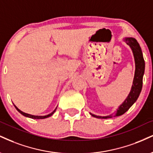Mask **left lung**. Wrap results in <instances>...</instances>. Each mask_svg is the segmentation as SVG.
Masks as SVG:
<instances>
[{"label": "left lung", "mask_w": 153, "mask_h": 153, "mask_svg": "<svg viewBox=\"0 0 153 153\" xmlns=\"http://www.w3.org/2000/svg\"><path fill=\"white\" fill-rule=\"evenodd\" d=\"M123 40L129 45L133 54L134 60H135V75H134L131 90L124 102L118 107L116 111L115 112V114H111L106 116H100V115H96L90 113L92 116L96 118L105 119L120 116L130 109V107L135 103L140 94L142 88H143V78L145 73V60L143 58L141 48L140 47L139 43H137L136 39L132 37H126L123 38Z\"/></svg>", "instance_id": "obj_1"}]
</instances>
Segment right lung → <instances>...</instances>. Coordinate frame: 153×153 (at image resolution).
I'll return each instance as SVG.
<instances>
[{
  "mask_svg": "<svg viewBox=\"0 0 153 153\" xmlns=\"http://www.w3.org/2000/svg\"><path fill=\"white\" fill-rule=\"evenodd\" d=\"M14 106H15V108H16V110H17L20 113L22 114V115H24V116H25V117H30V118H32V119H44V118H47V117H51V115H53V113H54L55 112H56V110L57 109V108H56V109L53 110L52 113L48 114V115H30V114H28V113H24V112L21 111V110H20V109H18V108L16 105H14ZM57 107H58V106H57Z\"/></svg>",
  "mask_w": 153,
  "mask_h": 153,
  "instance_id": "1",
  "label": "right lung"
}]
</instances>
